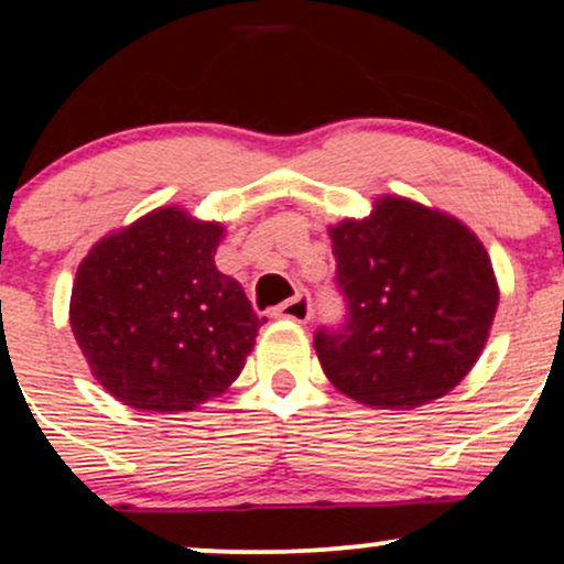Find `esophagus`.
Segmentation results:
<instances>
[{"instance_id":"34e87169","label":"esophagus","mask_w":564,"mask_h":564,"mask_svg":"<svg viewBox=\"0 0 564 564\" xmlns=\"http://www.w3.org/2000/svg\"><path fill=\"white\" fill-rule=\"evenodd\" d=\"M275 318H289V321H296V323H307L310 315H313V302H310V294L307 291H296L294 296H291L289 302L278 304L273 310Z\"/></svg>"}]
</instances>
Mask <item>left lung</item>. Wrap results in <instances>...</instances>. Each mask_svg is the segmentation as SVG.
I'll return each instance as SVG.
<instances>
[{
    "mask_svg": "<svg viewBox=\"0 0 564 564\" xmlns=\"http://www.w3.org/2000/svg\"><path fill=\"white\" fill-rule=\"evenodd\" d=\"M332 232L345 318L313 336L347 398L416 408L443 398L480 358L498 307L488 251L467 225L408 198Z\"/></svg>",
    "mask_w": 564,
    "mask_h": 564,
    "instance_id": "1",
    "label": "left lung"
}]
</instances>
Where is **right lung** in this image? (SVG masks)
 Listing matches in <instances>:
<instances>
[{
    "label": "right lung",
    "instance_id": "1",
    "mask_svg": "<svg viewBox=\"0 0 564 564\" xmlns=\"http://www.w3.org/2000/svg\"><path fill=\"white\" fill-rule=\"evenodd\" d=\"M223 225L156 209L93 246L70 291V328L124 405L193 411L241 373L268 318L219 273Z\"/></svg>",
    "mask_w": 564,
    "mask_h": 564
}]
</instances>
